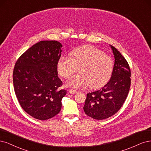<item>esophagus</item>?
I'll return each instance as SVG.
<instances>
[{
    "instance_id": "34e87169",
    "label": "esophagus",
    "mask_w": 151,
    "mask_h": 151,
    "mask_svg": "<svg viewBox=\"0 0 151 151\" xmlns=\"http://www.w3.org/2000/svg\"><path fill=\"white\" fill-rule=\"evenodd\" d=\"M69 93L71 94H75L76 93V90L70 89V90H69Z\"/></svg>"
}]
</instances>
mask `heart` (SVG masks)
I'll return each instance as SVG.
<instances>
[{
	"label": "heart",
	"instance_id": "b5f03b06",
	"mask_svg": "<svg viewBox=\"0 0 151 151\" xmlns=\"http://www.w3.org/2000/svg\"><path fill=\"white\" fill-rule=\"evenodd\" d=\"M78 67L80 73L68 80L66 85L75 88L90 85V88L96 89L109 81L113 71V61L98 48L84 45L73 50L70 57H60L57 63L58 73L66 79L75 73Z\"/></svg>",
	"mask_w": 151,
	"mask_h": 151
}]
</instances>
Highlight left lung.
<instances>
[{
  "mask_svg": "<svg viewBox=\"0 0 151 151\" xmlns=\"http://www.w3.org/2000/svg\"><path fill=\"white\" fill-rule=\"evenodd\" d=\"M115 63L110 81L101 90L87 93L83 110L96 120H103L114 115L120 109L127 99L130 87L131 72L125 58L110 45Z\"/></svg>",
  "mask_w": 151,
  "mask_h": 151,
  "instance_id": "1",
  "label": "left lung"
}]
</instances>
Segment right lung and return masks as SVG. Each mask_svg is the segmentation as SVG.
<instances>
[{
  "label": "right lung",
  "instance_id": "add662e5",
  "mask_svg": "<svg viewBox=\"0 0 151 151\" xmlns=\"http://www.w3.org/2000/svg\"><path fill=\"white\" fill-rule=\"evenodd\" d=\"M61 44L41 41L18 58L13 71V83L19 104L27 114L45 120L56 115L61 109L66 90L60 88L57 63Z\"/></svg>",
  "mask_w": 151,
  "mask_h": 151
}]
</instances>
